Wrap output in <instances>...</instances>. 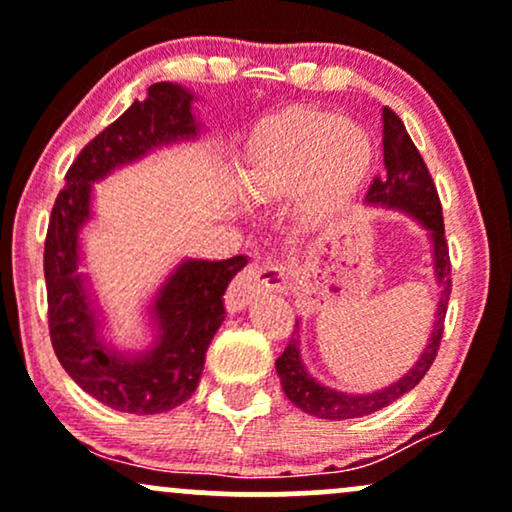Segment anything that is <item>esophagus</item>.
<instances>
[{
  "label": "esophagus",
  "mask_w": 512,
  "mask_h": 512,
  "mask_svg": "<svg viewBox=\"0 0 512 512\" xmlns=\"http://www.w3.org/2000/svg\"><path fill=\"white\" fill-rule=\"evenodd\" d=\"M260 289H264V279H262V267L257 262H250L248 267L240 269L236 274V279L231 281L226 293V305L231 313H238L243 310L245 305L250 303V298L255 293H260Z\"/></svg>",
  "instance_id": "obj_1"
}]
</instances>
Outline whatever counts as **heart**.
<instances>
[{
	"label": "heart",
	"instance_id": "b5f03b06",
	"mask_svg": "<svg viewBox=\"0 0 512 512\" xmlns=\"http://www.w3.org/2000/svg\"><path fill=\"white\" fill-rule=\"evenodd\" d=\"M370 163L373 144L361 127L327 110L291 108L252 132L243 180L257 199L291 195L303 184V219L322 223L349 207Z\"/></svg>",
	"mask_w": 512,
	"mask_h": 512
}]
</instances>
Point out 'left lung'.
Listing matches in <instances>:
<instances>
[{"instance_id":"8db88e82","label":"left lung","mask_w":512,"mask_h":512,"mask_svg":"<svg viewBox=\"0 0 512 512\" xmlns=\"http://www.w3.org/2000/svg\"><path fill=\"white\" fill-rule=\"evenodd\" d=\"M383 161L385 178H380V175L373 178L366 202L407 211L416 221H421V226H426L431 231L436 279L440 289H443L438 298L436 322H433V332L424 354L419 356L416 366L404 378H399L397 383L385 387V390L370 392V395H344V392L330 390V387L315 383L308 375V370H305L301 361V349H298L301 346V334H298L301 327H298L296 320V330H293L284 354L276 358V373H279L286 397L298 409H303L305 414L317 416V419H356V416L373 414V411L383 409L387 404L395 402V399L407 395L409 390H414L419 385V380L428 373L431 363L436 361L440 339H443V322L445 313H448L452 289L450 252L448 240H445L443 209H440L438 190L433 185V178L428 173L424 158H421L419 149L411 142L407 129H404V122L390 108H383Z\"/></svg>"}]
</instances>
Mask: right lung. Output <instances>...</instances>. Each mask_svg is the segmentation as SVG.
Masks as SVG:
<instances>
[{"label":"right lung","instance_id":"1","mask_svg":"<svg viewBox=\"0 0 512 512\" xmlns=\"http://www.w3.org/2000/svg\"><path fill=\"white\" fill-rule=\"evenodd\" d=\"M192 93L178 84L149 86L113 125L93 137L69 166L67 185L52 207L45 236V284L52 349L81 390L127 414H163L195 395L204 358L221 327L223 293L248 264L231 260H185L158 291L156 344L139 356H122L98 337L79 267V228L91 216V182L137 161L156 146L197 137Z\"/></svg>","mask_w":512,"mask_h":512}]
</instances>
